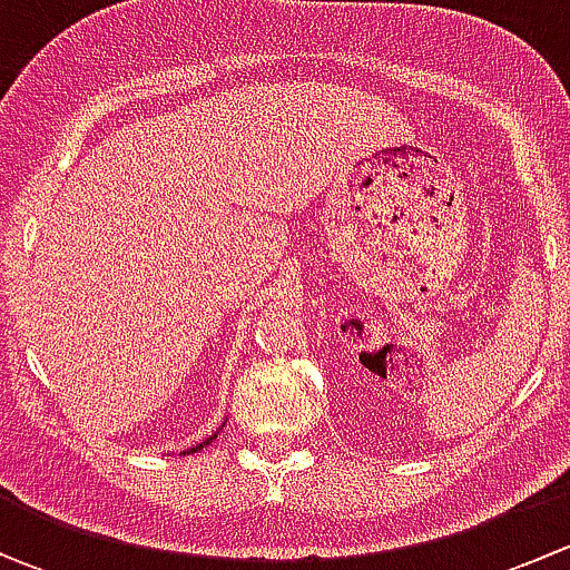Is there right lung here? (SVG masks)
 <instances>
[{
  "instance_id": "obj_1",
  "label": "right lung",
  "mask_w": 570,
  "mask_h": 570,
  "mask_svg": "<svg viewBox=\"0 0 570 570\" xmlns=\"http://www.w3.org/2000/svg\"><path fill=\"white\" fill-rule=\"evenodd\" d=\"M212 439H217V433H215V435H209V439H206V441H204V444H195V446H189V450H187V452H198V450H204V446H206V444H212Z\"/></svg>"
}]
</instances>
